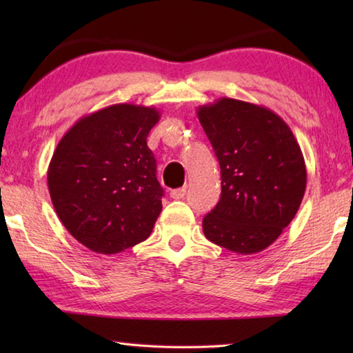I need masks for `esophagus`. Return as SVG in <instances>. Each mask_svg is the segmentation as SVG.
I'll use <instances>...</instances> for the list:
<instances>
[{"label":"esophagus","mask_w":353,"mask_h":353,"mask_svg":"<svg viewBox=\"0 0 353 353\" xmlns=\"http://www.w3.org/2000/svg\"><path fill=\"white\" fill-rule=\"evenodd\" d=\"M185 193H187V190H185V188H176V190H171L170 196L172 199H182Z\"/></svg>","instance_id":"esophagus-1"}]
</instances>
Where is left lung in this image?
Returning a JSON list of instances; mask_svg holds the SVG:
<instances>
[{"instance_id": "1", "label": "left lung", "mask_w": 353, "mask_h": 353, "mask_svg": "<svg viewBox=\"0 0 353 353\" xmlns=\"http://www.w3.org/2000/svg\"><path fill=\"white\" fill-rule=\"evenodd\" d=\"M221 168V199L202 219L207 240L250 255L270 248L296 216L307 188L301 146L277 113L219 98L198 107Z\"/></svg>"}]
</instances>
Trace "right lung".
<instances>
[{
	"mask_svg": "<svg viewBox=\"0 0 353 353\" xmlns=\"http://www.w3.org/2000/svg\"><path fill=\"white\" fill-rule=\"evenodd\" d=\"M159 119L154 107H104L77 119L52 154V205L65 229L93 252L118 254L151 235L163 188L146 139Z\"/></svg>",
	"mask_w": 353,
	"mask_h": 353,
	"instance_id": "right-lung-1",
	"label": "right lung"
}]
</instances>
